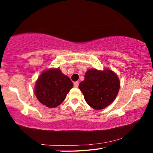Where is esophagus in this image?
Segmentation results:
<instances>
[{
	"instance_id": "34e87169",
	"label": "esophagus",
	"mask_w": 153,
	"mask_h": 153,
	"mask_svg": "<svg viewBox=\"0 0 153 153\" xmlns=\"http://www.w3.org/2000/svg\"><path fill=\"white\" fill-rule=\"evenodd\" d=\"M74 88H78L79 87V82H75L74 83Z\"/></svg>"
}]
</instances>
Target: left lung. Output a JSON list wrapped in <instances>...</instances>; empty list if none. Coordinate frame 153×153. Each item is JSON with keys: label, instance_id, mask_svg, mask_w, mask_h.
I'll list each match as a JSON object with an SVG mask.
<instances>
[{"label": "left lung", "instance_id": "8db88e82", "mask_svg": "<svg viewBox=\"0 0 153 153\" xmlns=\"http://www.w3.org/2000/svg\"><path fill=\"white\" fill-rule=\"evenodd\" d=\"M79 88L90 107L101 110L114 101L120 88V81L112 70L90 69L85 72V79Z\"/></svg>", "mask_w": 153, "mask_h": 153}]
</instances>
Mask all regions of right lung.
<instances>
[{"instance_id": "right-lung-1", "label": "right lung", "mask_w": 153, "mask_h": 153, "mask_svg": "<svg viewBox=\"0 0 153 153\" xmlns=\"http://www.w3.org/2000/svg\"><path fill=\"white\" fill-rule=\"evenodd\" d=\"M73 87L72 81L59 68H52L41 74L35 85V95L43 105L56 108L65 99Z\"/></svg>"}]
</instances>
